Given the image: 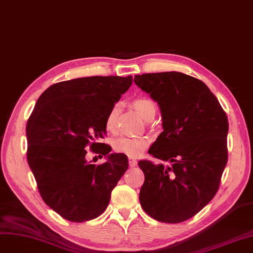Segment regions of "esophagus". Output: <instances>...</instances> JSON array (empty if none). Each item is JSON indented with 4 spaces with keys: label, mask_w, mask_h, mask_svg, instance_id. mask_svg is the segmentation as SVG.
Instances as JSON below:
<instances>
[{
    "label": "esophagus",
    "mask_w": 253,
    "mask_h": 253,
    "mask_svg": "<svg viewBox=\"0 0 253 253\" xmlns=\"http://www.w3.org/2000/svg\"><path fill=\"white\" fill-rule=\"evenodd\" d=\"M136 164H137V162H136L135 159L129 158V166H130V167H135Z\"/></svg>",
    "instance_id": "1"
}]
</instances>
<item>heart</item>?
Listing matches in <instances>:
<instances>
[{
  "mask_svg": "<svg viewBox=\"0 0 253 253\" xmlns=\"http://www.w3.org/2000/svg\"><path fill=\"white\" fill-rule=\"evenodd\" d=\"M132 106L140 113V116L146 120L150 121L156 116L157 106L149 97H137ZM119 115L118 105L112 106L106 117V128L109 131H116L117 121ZM150 145V138L147 136H121L113 142V149L116 152L125 154L129 158H136Z\"/></svg>",
  "mask_w": 253,
  "mask_h": 253,
  "instance_id": "1",
  "label": "heart"
}]
</instances>
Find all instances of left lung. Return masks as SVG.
<instances>
[{
    "label": "left lung",
    "mask_w": 253,
    "mask_h": 253,
    "mask_svg": "<svg viewBox=\"0 0 253 253\" xmlns=\"http://www.w3.org/2000/svg\"><path fill=\"white\" fill-rule=\"evenodd\" d=\"M134 83L157 101L163 131L148 153L171 165L142 160L140 191L144 211L159 222L175 224L194 216L216 194L228 161V119L201 80L182 72L134 76Z\"/></svg>",
    "instance_id": "left-lung-1"
}]
</instances>
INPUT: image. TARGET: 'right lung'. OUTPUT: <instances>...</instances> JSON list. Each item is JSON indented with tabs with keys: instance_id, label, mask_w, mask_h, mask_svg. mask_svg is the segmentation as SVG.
Listing matches in <instances>:
<instances>
[{
	"instance_id": "obj_1",
	"label": "right lung",
	"mask_w": 253,
	"mask_h": 253,
	"mask_svg": "<svg viewBox=\"0 0 253 253\" xmlns=\"http://www.w3.org/2000/svg\"><path fill=\"white\" fill-rule=\"evenodd\" d=\"M132 84V77H88L55 83L38 99L26 125L27 161L43 201L70 222L101 215L112 189L128 169V158L109 154L90 165L86 149L105 155L106 117ZM100 157V156H99Z\"/></svg>"
}]
</instances>
